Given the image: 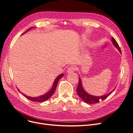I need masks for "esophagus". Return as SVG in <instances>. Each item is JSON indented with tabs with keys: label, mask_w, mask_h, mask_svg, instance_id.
Wrapping results in <instances>:
<instances>
[{
	"label": "esophagus",
	"mask_w": 133,
	"mask_h": 133,
	"mask_svg": "<svg viewBox=\"0 0 133 133\" xmlns=\"http://www.w3.org/2000/svg\"><path fill=\"white\" fill-rule=\"evenodd\" d=\"M75 68L73 66H69V68L67 69V73H73L74 71L75 70Z\"/></svg>",
	"instance_id": "34e87169"
}]
</instances>
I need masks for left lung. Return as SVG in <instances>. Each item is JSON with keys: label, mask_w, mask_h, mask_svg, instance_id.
Returning a JSON list of instances; mask_svg holds the SVG:
<instances>
[{"label": "left lung", "mask_w": 133, "mask_h": 133, "mask_svg": "<svg viewBox=\"0 0 133 133\" xmlns=\"http://www.w3.org/2000/svg\"><path fill=\"white\" fill-rule=\"evenodd\" d=\"M111 42L112 44L114 45V46L119 50L120 53H122L121 50H120V49L117 42H116L114 38L112 37L111 38ZM114 89L115 88L111 91H110L109 93H108L105 95H104L102 96H94V95H90L89 93H88L86 91L84 90L82 85V81L81 80V78H80V77H79V84H78L77 89H76V91H77L78 94L80 96V98H81L84 102L87 104H91L98 103L100 102V100H103L104 99H105L108 96H109L111 94L112 91H114Z\"/></svg>", "instance_id": "1"}]
</instances>
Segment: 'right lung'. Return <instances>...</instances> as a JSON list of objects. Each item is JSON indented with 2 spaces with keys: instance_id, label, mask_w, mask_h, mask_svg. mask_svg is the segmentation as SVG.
<instances>
[{
  "instance_id": "1",
  "label": "right lung",
  "mask_w": 133,
  "mask_h": 133,
  "mask_svg": "<svg viewBox=\"0 0 133 133\" xmlns=\"http://www.w3.org/2000/svg\"><path fill=\"white\" fill-rule=\"evenodd\" d=\"M33 28H34V27H31L30 28H29V29H28L25 32H24L23 34H24V33H26V32H28V31L30 30V29H33ZM64 75V74H61L59 75L57 78H55V79L54 80V83H53V86H52V88L51 89L48 91L47 93L44 94V95H41V96H38V97H31V96H27L26 95L24 94H23V95H24V96H25V97L28 99H29L30 100H31V101H33L34 102H44V101H46V100H48L49 98H50L51 96L53 95V94H54V92L56 89V88H57V85H58V82L59 80L61 79L63 76ZM18 90L20 91L18 88H17Z\"/></svg>"
}]
</instances>
